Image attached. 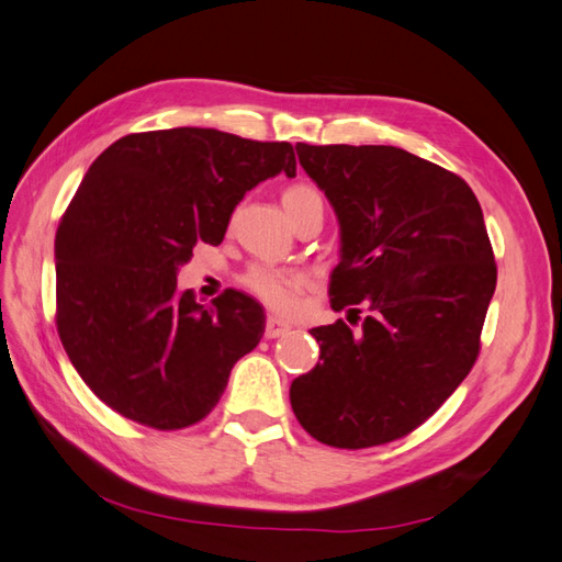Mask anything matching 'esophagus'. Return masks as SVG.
Segmentation results:
<instances>
[{"mask_svg": "<svg viewBox=\"0 0 562 562\" xmlns=\"http://www.w3.org/2000/svg\"><path fill=\"white\" fill-rule=\"evenodd\" d=\"M288 330H291V326H288V323L281 321L279 316H269L267 323H265V335H267L269 339L281 337V335H285Z\"/></svg>", "mask_w": 562, "mask_h": 562, "instance_id": "obj_1", "label": "esophagus"}]
</instances>
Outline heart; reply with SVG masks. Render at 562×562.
Here are the masks:
<instances>
[{
	"label": "heart",
	"instance_id": "heart-1",
	"mask_svg": "<svg viewBox=\"0 0 562 562\" xmlns=\"http://www.w3.org/2000/svg\"><path fill=\"white\" fill-rule=\"evenodd\" d=\"M283 209L288 217H295L302 209L312 206V203H323L321 194L310 184H291L283 192ZM244 288L265 302L267 307H271L279 314H291L297 310L300 293L307 285V279L295 269H277V267H252L248 269L244 279Z\"/></svg>",
	"mask_w": 562,
	"mask_h": 562
}]
</instances>
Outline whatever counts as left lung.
Listing matches in <instances>:
<instances>
[{
  "instance_id": "left-lung-1",
  "label": "left lung",
  "mask_w": 562,
  "mask_h": 562,
  "mask_svg": "<svg viewBox=\"0 0 562 562\" xmlns=\"http://www.w3.org/2000/svg\"><path fill=\"white\" fill-rule=\"evenodd\" d=\"M339 225L330 304L368 316L310 333L318 363L291 384L297 422L333 448H370L427 422L469 375L497 267L481 203L446 168L391 145L297 143Z\"/></svg>"
}]
</instances>
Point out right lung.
I'll list each match as a JSON object with an SVG mask.
<instances>
[{
    "label": "right lung",
    "instance_id": "obj_1",
    "mask_svg": "<svg viewBox=\"0 0 562 562\" xmlns=\"http://www.w3.org/2000/svg\"><path fill=\"white\" fill-rule=\"evenodd\" d=\"M295 171L291 143L194 126L124 135L89 166L56 232V323L112 411L161 431L213 411L265 312L232 288L203 307L178 269L225 239L252 187Z\"/></svg>",
    "mask_w": 562,
    "mask_h": 562
}]
</instances>
